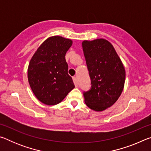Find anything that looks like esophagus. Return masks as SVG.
Listing matches in <instances>:
<instances>
[{"mask_svg": "<svg viewBox=\"0 0 151 151\" xmlns=\"http://www.w3.org/2000/svg\"><path fill=\"white\" fill-rule=\"evenodd\" d=\"M73 82H74V84H75V86H76V87H77L78 83H77V80H76V78L74 76V77H73Z\"/></svg>", "mask_w": 151, "mask_h": 151, "instance_id": "esophagus-1", "label": "esophagus"}]
</instances>
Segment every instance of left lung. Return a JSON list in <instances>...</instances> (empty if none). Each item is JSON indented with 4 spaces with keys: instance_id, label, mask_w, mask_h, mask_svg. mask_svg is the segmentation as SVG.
Segmentation results:
<instances>
[{
    "instance_id": "left-lung-1",
    "label": "left lung",
    "mask_w": 151,
    "mask_h": 151,
    "mask_svg": "<svg viewBox=\"0 0 151 151\" xmlns=\"http://www.w3.org/2000/svg\"><path fill=\"white\" fill-rule=\"evenodd\" d=\"M82 46L92 85L90 90L84 92L85 102L93 111H103L121 96L124 67L113 46L106 39L84 40Z\"/></svg>"
}]
</instances>
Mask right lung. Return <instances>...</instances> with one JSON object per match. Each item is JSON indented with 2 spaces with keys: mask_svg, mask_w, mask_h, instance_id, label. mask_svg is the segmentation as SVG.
Masks as SVG:
<instances>
[{
  "mask_svg": "<svg viewBox=\"0 0 151 151\" xmlns=\"http://www.w3.org/2000/svg\"><path fill=\"white\" fill-rule=\"evenodd\" d=\"M72 45L70 39L50 37L40 45L30 60L28 80L35 96L43 104H58L75 88L65 60Z\"/></svg>",
  "mask_w": 151,
  "mask_h": 151,
  "instance_id": "1",
  "label": "right lung"
}]
</instances>
